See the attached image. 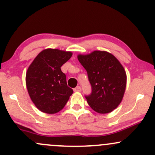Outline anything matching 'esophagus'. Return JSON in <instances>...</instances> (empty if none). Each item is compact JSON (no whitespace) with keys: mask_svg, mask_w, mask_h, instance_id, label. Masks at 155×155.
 <instances>
[{"mask_svg":"<svg viewBox=\"0 0 155 155\" xmlns=\"http://www.w3.org/2000/svg\"><path fill=\"white\" fill-rule=\"evenodd\" d=\"M81 91V88L80 86H77L76 87H75L74 89V92H80Z\"/></svg>","mask_w":155,"mask_h":155,"instance_id":"obj_1","label":"esophagus"}]
</instances>
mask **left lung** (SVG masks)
Instances as JSON below:
<instances>
[{
  "mask_svg": "<svg viewBox=\"0 0 155 155\" xmlns=\"http://www.w3.org/2000/svg\"><path fill=\"white\" fill-rule=\"evenodd\" d=\"M87 71L92 92L85 96L94 111L109 113L121 102L127 85V74L120 62L113 54L95 51L87 55H78Z\"/></svg>",
  "mask_w": 155,
  "mask_h": 155,
  "instance_id": "1",
  "label": "left lung"
}]
</instances>
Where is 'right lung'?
Returning a JSON list of instances; mask_svg holds the SVG:
<instances>
[{"mask_svg":"<svg viewBox=\"0 0 155 155\" xmlns=\"http://www.w3.org/2000/svg\"><path fill=\"white\" fill-rule=\"evenodd\" d=\"M72 53L59 49L42 51L30 64L25 76L28 94L37 109L43 113H58L74 93L67 84L61 67Z\"/></svg>","mask_w":155,"mask_h":155,"instance_id":"right-lung-1","label":"right lung"}]
</instances>
